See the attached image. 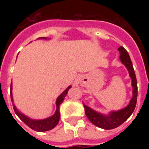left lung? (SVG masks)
<instances>
[{"instance_id": "left-lung-1", "label": "left lung", "mask_w": 149, "mask_h": 149, "mask_svg": "<svg viewBox=\"0 0 149 149\" xmlns=\"http://www.w3.org/2000/svg\"><path fill=\"white\" fill-rule=\"evenodd\" d=\"M118 49L120 54V56H119L120 60L122 61L123 65L127 67L129 72V75L132 79V86H133L134 89H133V98L130 100L129 104L126 108H124L119 111L112 112L109 116L102 115L99 113L94 111L88 106L84 104V113H85L87 118H89V121L96 125L97 127L104 129H113L120 126L133 113L136 104H137L138 85H137V79H136V75H135L132 61L130 60V57H129L127 50L123 47L120 46Z\"/></svg>"}]
</instances>
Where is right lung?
<instances>
[{
	"label": "right lung",
	"instance_id": "1",
	"mask_svg": "<svg viewBox=\"0 0 149 149\" xmlns=\"http://www.w3.org/2000/svg\"><path fill=\"white\" fill-rule=\"evenodd\" d=\"M43 39H46L45 37H44ZM70 89V86L68 87L67 89L61 94V95L58 97V99L56 100V106H57V109H56V111L54 113V114L51 117L48 118H45V119H42V120H32L31 118H29L28 117L25 116L24 114L20 113V112L17 110V109L15 108V106L13 105L14 108L15 113H16V115L20 118V119L26 123L28 127H30L31 129L35 130V131H37V132H45V131H48L50 129H54V127L57 125V123H59V120H60V109H59V107L61 104V103L63 102V100L65 99V97L67 95V92L68 90ZM10 89H11V84H10ZM10 98H11V101H13L12 99V94L10 92Z\"/></svg>",
	"mask_w": 149,
	"mask_h": 149
}]
</instances>
